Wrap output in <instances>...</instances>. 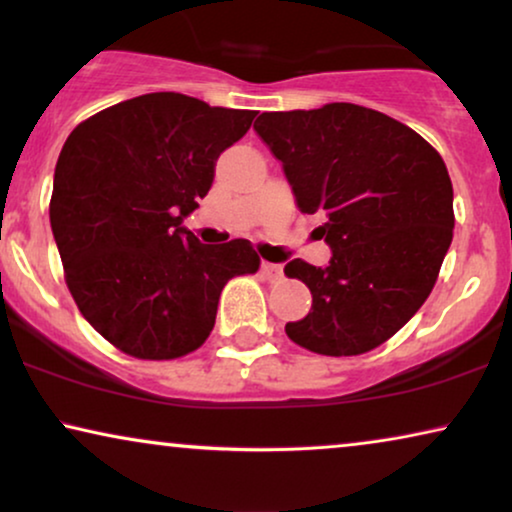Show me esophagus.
I'll return each mask as SVG.
<instances>
[{"instance_id": "1", "label": "esophagus", "mask_w": 512, "mask_h": 512, "mask_svg": "<svg viewBox=\"0 0 512 512\" xmlns=\"http://www.w3.org/2000/svg\"><path fill=\"white\" fill-rule=\"evenodd\" d=\"M261 272H263V277L268 279V282H277V279L282 277V265H277V263H263V265H261Z\"/></svg>"}]
</instances>
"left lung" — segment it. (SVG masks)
<instances>
[{
    "instance_id": "1",
    "label": "left lung",
    "mask_w": 512,
    "mask_h": 512,
    "mask_svg": "<svg viewBox=\"0 0 512 512\" xmlns=\"http://www.w3.org/2000/svg\"><path fill=\"white\" fill-rule=\"evenodd\" d=\"M261 135L303 214L321 212L326 268L293 258L284 275L307 284L312 310L286 324L296 345L326 356L380 347L408 324L450 249L452 181L440 153L408 125L349 102L265 111Z\"/></svg>"
}]
</instances>
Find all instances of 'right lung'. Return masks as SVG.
Listing matches in <instances>:
<instances>
[{"mask_svg": "<svg viewBox=\"0 0 512 512\" xmlns=\"http://www.w3.org/2000/svg\"><path fill=\"white\" fill-rule=\"evenodd\" d=\"M254 116L149 93L102 109L67 137L48 207L53 237L74 303L121 352L146 361L195 352L228 279L261 265L249 240L212 247L181 226L212 188L216 158Z\"/></svg>", "mask_w": 512, "mask_h": 512, "instance_id": "add662e5", "label": "right lung"}]
</instances>
